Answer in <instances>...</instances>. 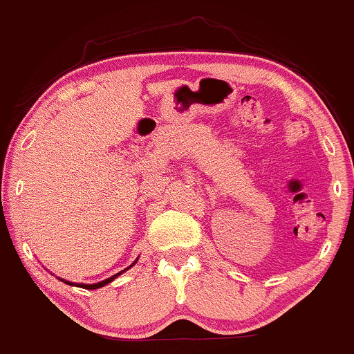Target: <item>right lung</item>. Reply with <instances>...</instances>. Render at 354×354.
Wrapping results in <instances>:
<instances>
[{"label": "right lung", "mask_w": 354, "mask_h": 354, "mask_svg": "<svg viewBox=\"0 0 354 354\" xmlns=\"http://www.w3.org/2000/svg\"><path fill=\"white\" fill-rule=\"evenodd\" d=\"M138 262V259L134 260L133 263H131L129 267H127V269H131V267L134 266V263ZM127 269H124V270H120L119 274H115V275H112V277H109V279H106V281H100V282H95V284H75V282H70V281H65V279H60L62 282H65V284H68V286H79V287H82V289H88V290H94V289H99V287H104V286H107V284H111L112 281H114L115 277H119L120 274H124V272H126Z\"/></svg>", "instance_id": "add662e5"}]
</instances>
